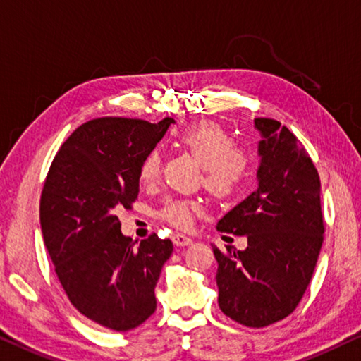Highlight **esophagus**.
Here are the masks:
<instances>
[{
  "instance_id": "1",
  "label": "esophagus",
  "mask_w": 361,
  "mask_h": 361,
  "mask_svg": "<svg viewBox=\"0 0 361 361\" xmlns=\"http://www.w3.org/2000/svg\"><path fill=\"white\" fill-rule=\"evenodd\" d=\"M173 244L178 245V247H185V245L192 244V239L185 236V234L176 233V234H173Z\"/></svg>"
}]
</instances>
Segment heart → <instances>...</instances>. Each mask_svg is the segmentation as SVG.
<instances>
[{
  "mask_svg": "<svg viewBox=\"0 0 361 361\" xmlns=\"http://www.w3.org/2000/svg\"><path fill=\"white\" fill-rule=\"evenodd\" d=\"M181 149L190 152L204 169L202 185L216 199H230L243 190L249 178L250 159L238 149L233 136L219 123L199 122L183 128L175 136ZM160 173V156L152 149L140 164V180L152 183ZM199 204L188 199H169L162 205L160 219L175 228H190Z\"/></svg>",
  "mask_w": 361,
  "mask_h": 361,
  "instance_id": "obj_1",
  "label": "heart"
}]
</instances>
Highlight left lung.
<instances>
[{
    "label": "left lung",
    "mask_w": 361,
    "mask_h": 361,
    "mask_svg": "<svg viewBox=\"0 0 361 361\" xmlns=\"http://www.w3.org/2000/svg\"><path fill=\"white\" fill-rule=\"evenodd\" d=\"M260 131L259 188L216 223V230L247 238V247L219 262L220 310L247 328L284 319L305 294L323 244L318 171L302 142L278 120L255 118Z\"/></svg>",
    "instance_id": "8db88e82"
}]
</instances>
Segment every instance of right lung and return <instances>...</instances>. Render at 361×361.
Here are the masks:
<instances>
[{
  "label": "right lung",
  "instance_id": "obj_1",
  "mask_svg": "<svg viewBox=\"0 0 361 361\" xmlns=\"http://www.w3.org/2000/svg\"><path fill=\"white\" fill-rule=\"evenodd\" d=\"M101 117L68 136L51 164L39 199L44 245L71 304L96 324L130 331L156 310L170 239L140 245L120 231V210L140 192V164L170 123Z\"/></svg>",
  "mask_w": 361,
  "mask_h": 361
}]
</instances>
